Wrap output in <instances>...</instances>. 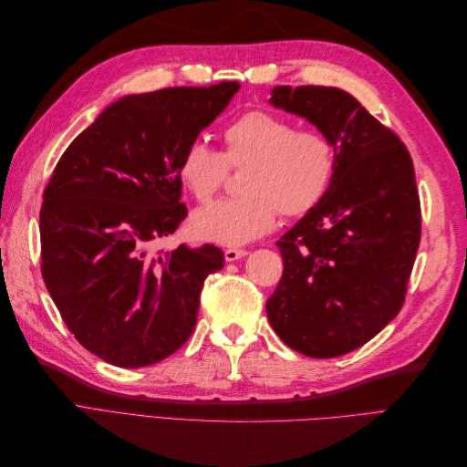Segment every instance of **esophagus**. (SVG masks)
<instances>
[{"instance_id":"obj_1","label":"esophagus","mask_w":467,"mask_h":467,"mask_svg":"<svg viewBox=\"0 0 467 467\" xmlns=\"http://www.w3.org/2000/svg\"><path fill=\"white\" fill-rule=\"evenodd\" d=\"M245 255H247V249L230 247V249L223 251V257H225V261H228V263H234V261H237V259H244Z\"/></svg>"}]
</instances>
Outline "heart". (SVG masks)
Wrapping results in <instances>:
<instances>
[{
	"label": "heart",
	"instance_id": "b5f03b06",
	"mask_svg": "<svg viewBox=\"0 0 467 467\" xmlns=\"http://www.w3.org/2000/svg\"><path fill=\"white\" fill-rule=\"evenodd\" d=\"M222 151L202 140L182 150L177 177L196 202L206 204L225 185L230 169L245 167L244 196L196 212L192 232L220 245H244L273 230L276 218H300L327 194L337 151L319 130H298L285 117L266 110L244 112L222 132Z\"/></svg>",
	"mask_w": 467,
	"mask_h": 467
}]
</instances>
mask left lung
I'll list each match as a JSON object with an SVG mask.
<instances>
[{
  "instance_id": "8db88e82",
  "label": "left lung",
  "mask_w": 467,
  "mask_h": 467,
  "mask_svg": "<svg viewBox=\"0 0 467 467\" xmlns=\"http://www.w3.org/2000/svg\"><path fill=\"white\" fill-rule=\"evenodd\" d=\"M271 103L316 124L337 151L325 199L282 235L285 271L266 302L290 348L333 358L400 314L420 242L411 155L400 136L338 88L278 86Z\"/></svg>"
}]
</instances>
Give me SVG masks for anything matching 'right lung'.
Returning a JSON list of instances; mask_svg holds the SVG:
<instances>
[{"instance_id":"add662e5","label":"right lung","mask_w":467,"mask_h":467,"mask_svg":"<svg viewBox=\"0 0 467 467\" xmlns=\"http://www.w3.org/2000/svg\"><path fill=\"white\" fill-rule=\"evenodd\" d=\"M237 89L222 81L124 97L54 167L40 206V273L69 333L109 364L160 362L194 329L222 249H151L187 216L182 150Z\"/></svg>"}]
</instances>
